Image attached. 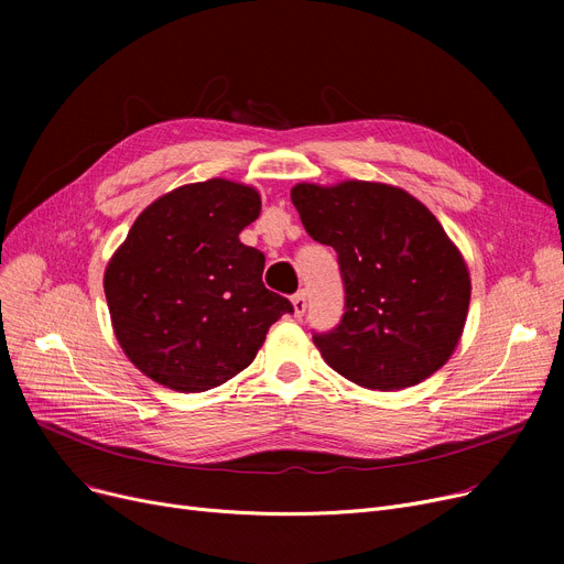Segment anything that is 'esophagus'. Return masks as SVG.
Instances as JSON below:
<instances>
[{
    "mask_svg": "<svg viewBox=\"0 0 564 564\" xmlns=\"http://www.w3.org/2000/svg\"><path fill=\"white\" fill-rule=\"evenodd\" d=\"M292 306H294V315H297V317H302L306 313V292L304 290L294 294Z\"/></svg>",
    "mask_w": 564,
    "mask_h": 564,
    "instance_id": "1",
    "label": "esophagus"
}]
</instances>
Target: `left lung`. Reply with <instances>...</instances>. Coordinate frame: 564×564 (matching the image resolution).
Returning a JSON list of instances; mask_svg holds the SVG:
<instances>
[{
  "label": "left lung",
  "instance_id": "left-lung-1",
  "mask_svg": "<svg viewBox=\"0 0 564 564\" xmlns=\"http://www.w3.org/2000/svg\"><path fill=\"white\" fill-rule=\"evenodd\" d=\"M306 232L338 253L345 313L313 334L322 359L372 391L421 383L451 359L470 302L468 267L427 207L400 187L294 185Z\"/></svg>",
  "mask_w": 564,
  "mask_h": 564
}]
</instances>
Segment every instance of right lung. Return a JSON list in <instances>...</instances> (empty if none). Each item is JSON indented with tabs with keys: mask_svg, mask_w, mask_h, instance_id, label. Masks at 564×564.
<instances>
[{
	"mask_svg": "<svg viewBox=\"0 0 564 564\" xmlns=\"http://www.w3.org/2000/svg\"><path fill=\"white\" fill-rule=\"evenodd\" d=\"M260 194L213 177L151 203L105 270L118 345L153 381L181 393L242 372L292 304L262 283V251L240 242Z\"/></svg>",
	"mask_w": 564,
	"mask_h": 564,
	"instance_id": "obj_1",
	"label": "right lung"
}]
</instances>
